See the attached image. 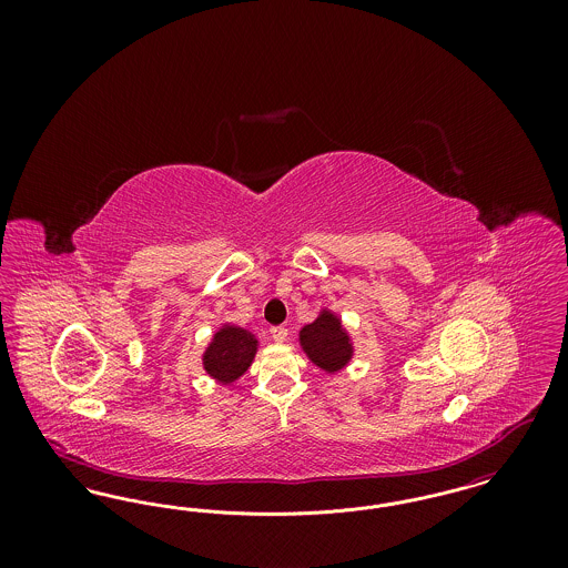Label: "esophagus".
Returning <instances> with one entry per match:
<instances>
[{"mask_svg": "<svg viewBox=\"0 0 568 568\" xmlns=\"http://www.w3.org/2000/svg\"><path fill=\"white\" fill-rule=\"evenodd\" d=\"M272 338L276 341V343H283L285 338H287V327H283V325H274L271 327Z\"/></svg>", "mask_w": 568, "mask_h": 568, "instance_id": "1", "label": "esophagus"}]
</instances>
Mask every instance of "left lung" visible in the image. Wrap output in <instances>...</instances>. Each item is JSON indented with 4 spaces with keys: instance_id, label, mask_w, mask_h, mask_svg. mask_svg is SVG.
Masks as SVG:
<instances>
[{
    "instance_id": "obj_1",
    "label": "left lung",
    "mask_w": 568,
    "mask_h": 568,
    "mask_svg": "<svg viewBox=\"0 0 568 568\" xmlns=\"http://www.w3.org/2000/svg\"><path fill=\"white\" fill-rule=\"evenodd\" d=\"M300 345L311 357V362L325 373H338L349 364L353 355L352 338L347 329L329 311H324L313 324L304 325L300 329Z\"/></svg>"
}]
</instances>
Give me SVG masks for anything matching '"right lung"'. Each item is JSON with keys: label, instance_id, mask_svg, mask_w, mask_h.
<instances>
[{"label": "right lung", "instance_id": "add662e5", "mask_svg": "<svg viewBox=\"0 0 568 568\" xmlns=\"http://www.w3.org/2000/svg\"><path fill=\"white\" fill-rule=\"evenodd\" d=\"M257 352V338L243 327L223 325L213 336V343L202 355L204 371L211 377L227 385L243 377Z\"/></svg>", "mask_w": 568, "mask_h": 568}]
</instances>
